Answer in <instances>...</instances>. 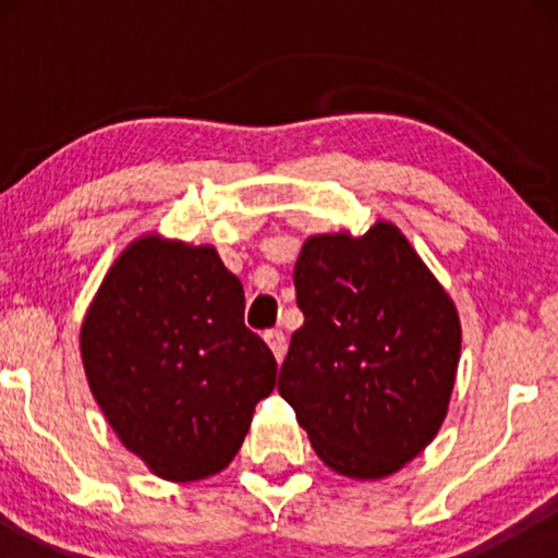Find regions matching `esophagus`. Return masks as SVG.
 Listing matches in <instances>:
<instances>
[{"instance_id": "1", "label": "esophagus", "mask_w": 558, "mask_h": 558, "mask_svg": "<svg viewBox=\"0 0 558 558\" xmlns=\"http://www.w3.org/2000/svg\"><path fill=\"white\" fill-rule=\"evenodd\" d=\"M264 340H266V345L271 348V353H274V357H277V363L284 361V355H287V338H284V332H281V330H266L264 332Z\"/></svg>"}]
</instances>
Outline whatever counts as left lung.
I'll use <instances>...</instances> for the list:
<instances>
[{
	"mask_svg": "<svg viewBox=\"0 0 558 558\" xmlns=\"http://www.w3.org/2000/svg\"><path fill=\"white\" fill-rule=\"evenodd\" d=\"M294 287L304 325L279 371L281 399L338 475H393L447 418L462 350L452 296L388 220L310 235Z\"/></svg>",
	"mask_w": 558,
	"mask_h": 558,
	"instance_id": "1",
	"label": "left lung"
}]
</instances>
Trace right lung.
Listing matches in <instances>:
<instances>
[{
  "label": "right lung",
  "mask_w": 558,
  "mask_h": 558,
  "mask_svg": "<svg viewBox=\"0 0 558 558\" xmlns=\"http://www.w3.org/2000/svg\"><path fill=\"white\" fill-rule=\"evenodd\" d=\"M243 287L213 246L144 233L121 251L81 325V361L106 422L151 475L226 470L277 361L243 325Z\"/></svg>",
  "instance_id": "obj_1"
}]
</instances>
